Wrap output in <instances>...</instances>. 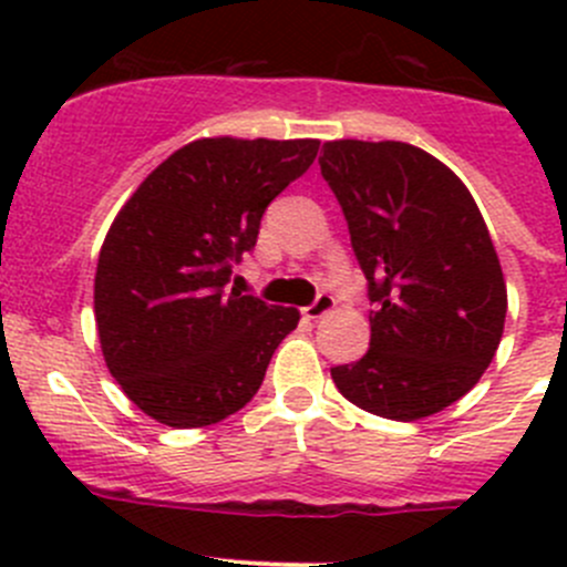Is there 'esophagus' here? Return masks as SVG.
<instances>
[{"instance_id": "34e87169", "label": "esophagus", "mask_w": 567, "mask_h": 567, "mask_svg": "<svg viewBox=\"0 0 567 567\" xmlns=\"http://www.w3.org/2000/svg\"><path fill=\"white\" fill-rule=\"evenodd\" d=\"M331 310H334V296H331V293H318L316 301H312V305H307L305 310H301V316H305L307 320H318V318H323L326 312H331Z\"/></svg>"}]
</instances>
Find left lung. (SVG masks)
I'll list each match as a JSON object with an SVG mask.
<instances>
[{
	"label": "left lung",
	"instance_id": "8db88e82",
	"mask_svg": "<svg viewBox=\"0 0 567 567\" xmlns=\"http://www.w3.org/2000/svg\"><path fill=\"white\" fill-rule=\"evenodd\" d=\"M320 175L368 279L370 348L331 368L370 414L414 422L461 400L499 348L507 288L468 188L405 142H326Z\"/></svg>",
	"mask_w": 567,
	"mask_h": 567
}]
</instances>
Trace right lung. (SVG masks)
<instances>
[{
	"mask_svg": "<svg viewBox=\"0 0 567 567\" xmlns=\"http://www.w3.org/2000/svg\"><path fill=\"white\" fill-rule=\"evenodd\" d=\"M318 140L214 136L175 151L109 227L95 323L109 373L169 427L227 420L255 398L299 310L227 293L268 203L310 169Z\"/></svg>",
	"mask_w": 567,
	"mask_h": 567,
	"instance_id": "1",
	"label": "right lung"
}]
</instances>
